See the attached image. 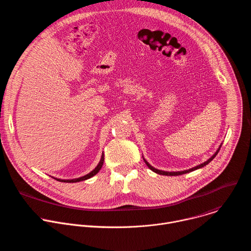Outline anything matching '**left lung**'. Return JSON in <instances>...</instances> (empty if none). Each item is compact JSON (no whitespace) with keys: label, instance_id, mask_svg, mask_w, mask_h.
Listing matches in <instances>:
<instances>
[{"label":"left lung","instance_id":"1","mask_svg":"<svg viewBox=\"0 0 251 251\" xmlns=\"http://www.w3.org/2000/svg\"><path fill=\"white\" fill-rule=\"evenodd\" d=\"M221 147H222V144L220 145V147H219V149L217 150V151L208 159V160H206L205 162H203V163H201V164H199V165H197V166H194V168H192V169H190V170H186V171H182V172H163V171H159V170H156V169H154L153 166H151L144 157V160H145V162H146V164L148 165V168L151 170V171H152L153 173H155V174H158V175H161V176H181V175H184V174H188V173H191V172H193V171H196V170H199V169H201V168H203V166H205V165H207L209 162H211L212 160H213V158L218 154V152H219V151H220V149H221Z\"/></svg>","mask_w":251,"mask_h":251}]
</instances>
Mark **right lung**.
<instances>
[{
	"label": "right lung",
	"instance_id": "right-lung-1",
	"mask_svg": "<svg viewBox=\"0 0 251 251\" xmlns=\"http://www.w3.org/2000/svg\"><path fill=\"white\" fill-rule=\"evenodd\" d=\"M103 161H104V153L102 152V154H101V158H100V161L99 162V164L97 165V168L93 171V172H91L90 174H88L87 176H81V177H78V178H75V179H60V178H55V177H53L54 179H56V180H58V181H61V182H68V183H73V182H78V181H83V180H87V179H89V178H91V177H93V176H95L100 171V169L102 168V164H103Z\"/></svg>",
	"mask_w": 251,
	"mask_h": 251
}]
</instances>
